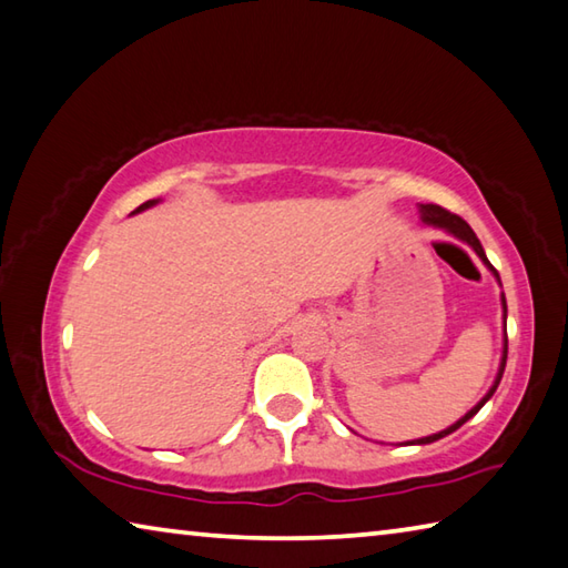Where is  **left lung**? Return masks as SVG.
Instances as JSON below:
<instances>
[{"label": "left lung", "instance_id": "left-lung-1", "mask_svg": "<svg viewBox=\"0 0 568 568\" xmlns=\"http://www.w3.org/2000/svg\"><path fill=\"white\" fill-rule=\"evenodd\" d=\"M419 211H422V221H425L427 225H435V229H442V231H447V233H452L455 235V239H459V241H464L469 245V248L477 253L479 257H481V263L489 267V271L494 273V277H497L499 281V273H497V267H494L489 261H487V255H484V248H481V243H479V239L477 235H474V231L469 229V223L464 221V219H459V215H455V213H449V211H445L442 209V205H435V203H427V205H419ZM501 285V283H499ZM501 307H504V327H507V301H504V293H501ZM504 333H507V329H504ZM504 367H507V337H504V353H501V363H499V373H497V379H494V385L489 387V392L487 395H484L477 405H474L467 415H464L462 419H457L455 425L452 427H447V429H442V432H437V435H429V437H422V439H417V442H412V445H429V442H437V439H442V437H447V435H452V432L455 429H459L464 422L467 419H471L474 415H477V412L487 405V399L494 395V392H497V387H499V383H501V375H504Z\"/></svg>", "mask_w": 568, "mask_h": 568}]
</instances>
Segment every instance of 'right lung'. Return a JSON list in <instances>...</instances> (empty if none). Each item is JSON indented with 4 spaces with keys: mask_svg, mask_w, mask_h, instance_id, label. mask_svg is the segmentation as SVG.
<instances>
[{
    "mask_svg": "<svg viewBox=\"0 0 568 568\" xmlns=\"http://www.w3.org/2000/svg\"><path fill=\"white\" fill-rule=\"evenodd\" d=\"M156 203H159V201H146V203H141V205H139V209H136V211H133V213H139V211H146V209H151V205H156Z\"/></svg>",
    "mask_w": 568,
    "mask_h": 568,
    "instance_id": "obj_1",
    "label": "right lung"
}]
</instances>
